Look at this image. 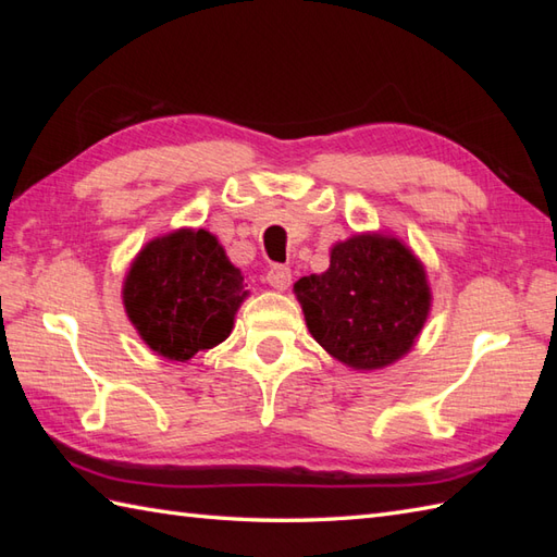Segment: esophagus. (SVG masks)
I'll return each mask as SVG.
<instances>
[{
	"instance_id": "obj_1",
	"label": "esophagus",
	"mask_w": 557,
	"mask_h": 557,
	"mask_svg": "<svg viewBox=\"0 0 557 557\" xmlns=\"http://www.w3.org/2000/svg\"><path fill=\"white\" fill-rule=\"evenodd\" d=\"M268 285L280 292H285L292 285V270L285 265H272L268 270Z\"/></svg>"
}]
</instances>
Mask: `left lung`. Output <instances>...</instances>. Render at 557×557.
<instances>
[{"mask_svg":"<svg viewBox=\"0 0 557 557\" xmlns=\"http://www.w3.org/2000/svg\"><path fill=\"white\" fill-rule=\"evenodd\" d=\"M306 327L351 371H377L407 357L431 315L429 272L387 232H359L330 248V268L294 282Z\"/></svg>","mask_w":557,"mask_h":557,"instance_id":"left-lung-1","label":"left lung"}]
</instances>
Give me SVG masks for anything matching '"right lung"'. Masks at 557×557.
Listing matches in <instances>:
<instances>
[{
  "label": "right lung",
  "mask_w": 557,
  "mask_h": 557,
  "mask_svg": "<svg viewBox=\"0 0 557 557\" xmlns=\"http://www.w3.org/2000/svg\"><path fill=\"white\" fill-rule=\"evenodd\" d=\"M248 297L242 270L208 230L180 227L150 239L122 287L138 337L168 361H191L230 337Z\"/></svg>",
  "instance_id": "1"
}]
</instances>
